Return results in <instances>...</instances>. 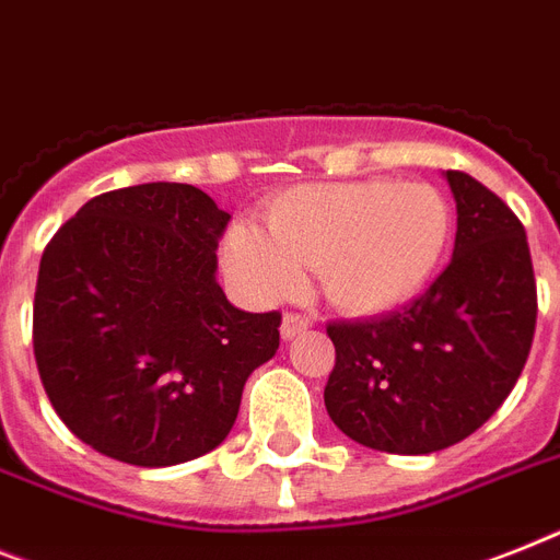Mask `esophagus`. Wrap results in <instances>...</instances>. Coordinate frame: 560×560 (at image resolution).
Masks as SVG:
<instances>
[{
  "label": "esophagus",
  "instance_id": "esophagus-1",
  "mask_svg": "<svg viewBox=\"0 0 560 560\" xmlns=\"http://www.w3.org/2000/svg\"><path fill=\"white\" fill-rule=\"evenodd\" d=\"M311 327V319L302 316V313H284V319H281V339H293L295 334H302Z\"/></svg>",
  "mask_w": 560,
  "mask_h": 560
}]
</instances>
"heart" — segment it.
I'll return each instance as SVG.
<instances>
[{"label": "heart", "instance_id": "obj_1", "mask_svg": "<svg viewBox=\"0 0 560 560\" xmlns=\"http://www.w3.org/2000/svg\"><path fill=\"white\" fill-rule=\"evenodd\" d=\"M267 230L235 224L224 267L258 304L299 293L302 267L319 272L339 311L374 316L420 295L452 235V209L429 184L351 180L288 189L267 207Z\"/></svg>", "mask_w": 560, "mask_h": 560}]
</instances>
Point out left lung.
I'll return each instance as SVG.
<instances>
[{
  "label": "left lung",
  "mask_w": 560,
  "mask_h": 560,
  "mask_svg": "<svg viewBox=\"0 0 560 560\" xmlns=\"http://www.w3.org/2000/svg\"><path fill=\"white\" fill-rule=\"evenodd\" d=\"M445 177L457 201L448 267L402 311L327 325L325 408L376 452L431 454L475 434L515 388L535 336L524 224L466 172Z\"/></svg>",
  "instance_id": "1"
}]
</instances>
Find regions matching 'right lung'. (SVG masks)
I'll return each mask as SVG.
<instances>
[{
	"instance_id": "add662e5",
	"label": "right lung",
	"mask_w": 560,
	"mask_h": 560,
	"mask_svg": "<svg viewBox=\"0 0 560 560\" xmlns=\"http://www.w3.org/2000/svg\"><path fill=\"white\" fill-rule=\"evenodd\" d=\"M226 224L207 192L158 180L91 198L48 241L36 371L100 454L158 469L212 452L247 376L279 351L281 313H244L218 288Z\"/></svg>"
}]
</instances>
